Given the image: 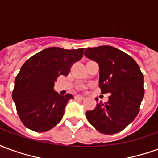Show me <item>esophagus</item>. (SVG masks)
<instances>
[{"label":"esophagus","mask_w":158,"mask_h":158,"mask_svg":"<svg viewBox=\"0 0 158 158\" xmlns=\"http://www.w3.org/2000/svg\"><path fill=\"white\" fill-rule=\"evenodd\" d=\"M74 98H75L76 100H81V101L85 99V97L82 96H75V97H74Z\"/></svg>","instance_id":"1"}]
</instances>
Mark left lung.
Masks as SVG:
<instances>
[{
	"instance_id": "1",
	"label": "left lung",
	"mask_w": 158,
	"mask_h": 158,
	"mask_svg": "<svg viewBox=\"0 0 158 158\" xmlns=\"http://www.w3.org/2000/svg\"><path fill=\"white\" fill-rule=\"evenodd\" d=\"M84 54L98 62L101 92L110 93L107 102H100L86 112L87 120L105 135L120 132L139 113L145 93L143 73L130 56L113 46L89 47Z\"/></svg>"
}]
</instances>
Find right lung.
Here are the masks:
<instances>
[{"mask_svg": "<svg viewBox=\"0 0 158 158\" xmlns=\"http://www.w3.org/2000/svg\"><path fill=\"white\" fill-rule=\"evenodd\" d=\"M84 48L65 50L49 47L26 61L15 79L12 99L23 125L35 132L55 127L73 96H60L54 83L60 75L67 76L76 62L82 58Z\"/></svg>", "mask_w": 158, "mask_h": 158, "instance_id": "obj_1", "label": "right lung"}]
</instances>
